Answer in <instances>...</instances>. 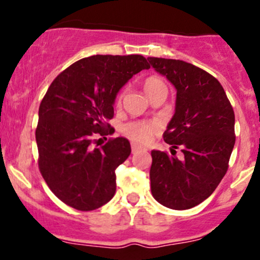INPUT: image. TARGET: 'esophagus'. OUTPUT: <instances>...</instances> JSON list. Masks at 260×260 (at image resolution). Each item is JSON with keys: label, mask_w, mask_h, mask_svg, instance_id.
I'll use <instances>...</instances> for the list:
<instances>
[{"label": "esophagus", "mask_w": 260, "mask_h": 260, "mask_svg": "<svg viewBox=\"0 0 260 260\" xmlns=\"http://www.w3.org/2000/svg\"><path fill=\"white\" fill-rule=\"evenodd\" d=\"M139 150H142V147H139V145L136 144V143H132V153L136 154L138 153Z\"/></svg>", "instance_id": "obj_1"}]
</instances>
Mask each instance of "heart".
I'll use <instances>...</instances> for the list:
<instances>
[{"label":"heart","instance_id":"b5f03b06","mask_svg":"<svg viewBox=\"0 0 260 260\" xmlns=\"http://www.w3.org/2000/svg\"><path fill=\"white\" fill-rule=\"evenodd\" d=\"M162 89H166V90H168L165 82H164L160 77L150 76L144 80V90L148 94V96H150V95L154 94L155 91L162 90ZM123 94L124 92L122 91L120 96H118V101L122 100ZM155 129H156V126H155L154 123H151V122L147 121H132L128 122V123H126L122 127V132L126 134L128 138L139 143L148 142L149 138L151 137V134L155 132Z\"/></svg>","mask_w":260,"mask_h":260}]
</instances>
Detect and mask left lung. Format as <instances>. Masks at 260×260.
<instances>
[{
  "mask_svg": "<svg viewBox=\"0 0 260 260\" xmlns=\"http://www.w3.org/2000/svg\"><path fill=\"white\" fill-rule=\"evenodd\" d=\"M177 90L175 115L164 133L171 154L153 150L151 194L164 207L186 210L211 196L229 169L235 145V112L211 74L180 59L148 57ZM184 153L175 157V148Z\"/></svg>",
  "mask_w": 260,
  "mask_h": 260,
  "instance_id": "obj_1",
  "label": "left lung"
}]
</instances>
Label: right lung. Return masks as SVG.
<instances>
[{"instance_id": "obj_1", "label": "right lung", "mask_w": 260, "mask_h": 260, "mask_svg": "<svg viewBox=\"0 0 260 260\" xmlns=\"http://www.w3.org/2000/svg\"><path fill=\"white\" fill-rule=\"evenodd\" d=\"M149 68L140 55H95L74 62L49 86L35 131L39 169L64 204L95 210L115 196V171L129 156L131 144L118 137L92 148L94 136L115 132L109 121L116 95L134 74Z\"/></svg>"}]
</instances>
